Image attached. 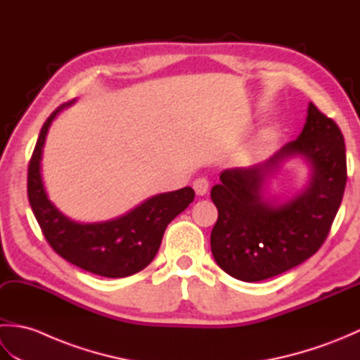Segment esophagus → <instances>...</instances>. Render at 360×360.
Masks as SVG:
<instances>
[{
	"mask_svg": "<svg viewBox=\"0 0 360 360\" xmlns=\"http://www.w3.org/2000/svg\"><path fill=\"white\" fill-rule=\"evenodd\" d=\"M193 188H195V192H196L198 196H202V195L207 193L209 181L205 178H198V179L193 181Z\"/></svg>",
	"mask_w": 360,
	"mask_h": 360,
	"instance_id": "34e87169",
	"label": "esophagus"
}]
</instances>
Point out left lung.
<instances>
[{"label":"left lung","instance_id":"8db88e82","mask_svg":"<svg viewBox=\"0 0 360 360\" xmlns=\"http://www.w3.org/2000/svg\"><path fill=\"white\" fill-rule=\"evenodd\" d=\"M310 165L309 186L285 202L265 187L288 158ZM212 187L218 219L210 246L217 264L241 281H262L312 257L326 240L347 184L345 142L335 122L308 106L307 124L295 141L252 167L229 168Z\"/></svg>","mask_w":360,"mask_h":360}]
</instances>
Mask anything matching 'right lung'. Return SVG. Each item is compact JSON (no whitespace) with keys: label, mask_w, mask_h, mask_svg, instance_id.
Masks as SVG:
<instances>
[{"label":"right lung","mask_w":360,"mask_h":360,"mask_svg":"<svg viewBox=\"0 0 360 360\" xmlns=\"http://www.w3.org/2000/svg\"><path fill=\"white\" fill-rule=\"evenodd\" d=\"M74 102L60 105L44 122L38 134L27 172L30 207L44 238L66 262L102 277H128L153 262L167 226L188 207L195 192L192 187H184L155 195L125 215L102 223H80L66 217L46 193L41 158L52 120Z\"/></svg>","instance_id":"1"}]
</instances>
